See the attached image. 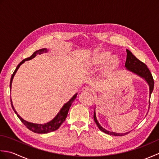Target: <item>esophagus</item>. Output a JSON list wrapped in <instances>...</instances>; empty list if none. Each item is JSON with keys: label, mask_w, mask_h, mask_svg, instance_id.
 Listing matches in <instances>:
<instances>
[{"label": "esophagus", "mask_w": 159, "mask_h": 159, "mask_svg": "<svg viewBox=\"0 0 159 159\" xmlns=\"http://www.w3.org/2000/svg\"><path fill=\"white\" fill-rule=\"evenodd\" d=\"M82 92H92V89H91L89 87H87V86L83 87L82 88Z\"/></svg>", "instance_id": "34e87169"}]
</instances>
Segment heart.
Returning <instances> with one entry per match:
<instances>
[{
    "label": "heart",
    "instance_id": "heart-1",
    "mask_svg": "<svg viewBox=\"0 0 159 159\" xmlns=\"http://www.w3.org/2000/svg\"><path fill=\"white\" fill-rule=\"evenodd\" d=\"M118 62V58L116 55L111 56V52L107 50L99 51L93 53L85 61V66L89 70L98 68L106 63V68L111 69Z\"/></svg>",
    "mask_w": 159,
    "mask_h": 159
}]
</instances>
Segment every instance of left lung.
I'll use <instances>...</instances> for the list:
<instances>
[{
    "label": "left lung",
    "mask_w": 159,
    "mask_h": 159,
    "mask_svg": "<svg viewBox=\"0 0 159 159\" xmlns=\"http://www.w3.org/2000/svg\"><path fill=\"white\" fill-rule=\"evenodd\" d=\"M126 52H127V57H126V63H125V67H126V70L129 71L130 72H133V74H136V75L142 78L143 79L146 80V83H148V85H149V92H150L149 98H150V96L152 93V91L154 89V85L153 77L152 76L150 71L148 68V67L146 64L143 63V62H141V61L138 59L129 50L126 49ZM149 103H150L149 104L150 105V100H149ZM93 119L99 129L101 131L104 132V133L110 134V135L124 136L125 134L130 133V132H127V133H115V132H111L106 130L105 128L102 127V126L99 124L98 121L97 120L96 111H94Z\"/></svg>",
    "instance_id": "left-lung-1"
}]
</instances>
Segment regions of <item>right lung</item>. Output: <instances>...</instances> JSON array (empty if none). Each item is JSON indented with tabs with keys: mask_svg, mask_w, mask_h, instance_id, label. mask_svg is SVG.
Returning <instances> with one entry per match:
<instances>
[{
	"mask_svg": "<svg viewBox=\"0 0 159 159\" xmlns=\"http://www.w3.org/2000/svg\"><path fill=\"white\" fill-rule=\"evenodd\" d=\"M48 52V50L47 48L39 49L38 50H36L35 52H34V53H33V55L30 57H28V58L22 60V61L18 64V66L16 67L14 72H13V74H12L11 78V80H10V89H11V84H12L13 77H14L16 72L18 71V70L19 69V67H20V66H21L22 63H25L26 61H29V60H31V59H33L35 57H36L37 55H41V54H43L44 52L46 53V52ZM76 96H77V93L74 94V96L68 101V102H66L65 104H64L63 107L59 111V112L57 113V116L55 117H54L51 121H48V122L43 124H35V123L29 122V121L22 119V118L18 114V113H17V111L15 110V108L13 107L11 99V107H12L13 110L14 111V112L17 115V116H18L19 119L21 120L22 122L25 125L26 128H29L30 130L33 131V133H39V134H44V133H50V132L55 131V130L58 129V128L60 127L61 125L63 124V121H65L66 118L67 117V113H68V111L70 109V108L71 105H72V102H74V100L76 99Z\"/></svg>",
	"mask_w": 159,
	"mask_h": 159,
	"instance_id": "add662e5",
	"label": "right lung"
}]
</instances>
